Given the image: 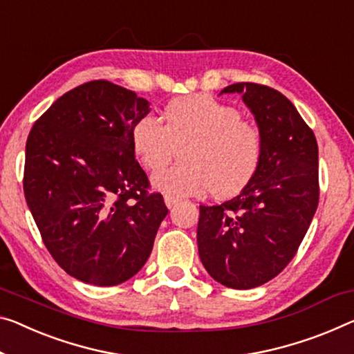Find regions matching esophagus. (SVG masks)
<instances>
[{"mask_svg":"<svg viewBox=\"0 0 354 354\" xmlns=\"http://www.w3.org/2000/svg\"><path fill=\"white\" fill-rule=\"evenodd\" d=\"M165 204H166V207H167V209H172L174 205L178 204V199H177V198H174V196L166 194V196H165Z\"/></svg>","mask_w":354,"mask_h":354,"instance_id":"34e87169","label":"esophagus"}]
</instances>
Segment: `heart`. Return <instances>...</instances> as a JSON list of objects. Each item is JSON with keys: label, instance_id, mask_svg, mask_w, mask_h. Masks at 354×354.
Wrapping results in <instances>:
<instances>
[{"label": "heart", "instance_id": "obj_1", "mask_svg": "<svg viewBox=\"0 0 354 354\" xmlns=\"http://www.w3.org/2000/svg\"><path fill=\"white\" fill-rule=\"evenodd\" d=\"M155 117L136 120L129 138L138 161L145 169H160L180 149V165L151 176V187L172 196L231 198L252 182L263 160V134L242 120L239 109L210 95L172 100Z\"/></svg>", "mask_w": 354, "mask_h": 354}]
</instances>
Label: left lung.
Wrapping results in <instances>:
<instances>
[{"instance_id":"left-lung-1","label":"left lung","mask_w":354,"mask_h":354,"mask_svg":"<svg viewBox=\"0 0 354 354\" xmlns=\"http://www.w3.org/2000/svg\"><path fill=\"white\" fill-rule=\"evenodd\" d=\"M239 93L263 134V160L245 188L220 205H199L198 250L212 279L234 290L264 285L295 258L318 207V144L292 102L270 86Z\"/></svg>"}]
</instances>
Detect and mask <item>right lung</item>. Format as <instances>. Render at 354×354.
I'll return each instance as SVG.
<instances>
[{"label":"right lung","mask_w":354,"mask_h":354,"mask_svg":"<svg viewBox=\"0 0 354 354\" xmlns=\"http://www.w3.org/2000/svg\"><path fill=\"white\" fill-rule=\"evenodd\" d=\"M150 102L107 80L75 86L42 113L26 140L24 192L59 268L113 286L142 269L167 207L131 149Z\"/></svg>","instance_id":"1"}]
</instances>
